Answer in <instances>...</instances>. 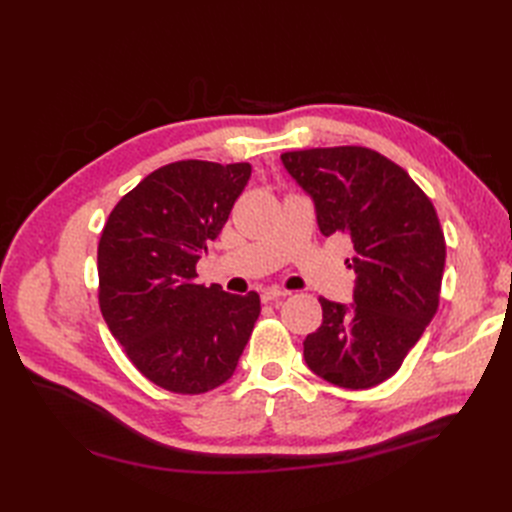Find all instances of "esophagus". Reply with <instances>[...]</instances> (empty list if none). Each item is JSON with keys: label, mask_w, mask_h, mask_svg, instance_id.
I'll list each match as a JSON object with an SVG mask.
<instances>
[{"label": "esophagus", "mask_w": 512, "mask_h": 512, "mask_svg": "<svg viewBox=\"0 0 512 512\" xmlns=\"http://www.w3.org/2000/svg\"><path fill=\"white\" fill-rule=\"evenodd\" d=\"M286 297H288V292L280 290V288H269V290H265V294H262V299H265L267 303H277Z\"/></svg>", "instance_id": "obj_1"}]
</instances>
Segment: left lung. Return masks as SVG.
<instances>
[{
  "label": "left lung",
  "mask_w": 512,
  "mask_h": 512,
  "mask_svg": "<svg viewBox=\"0 0 512 512\" xmlns=\"http://www.w3.org/2000/svg\"><path fill=\"white\" fill-rule=\"evenodd\" d=\"M312 196L324 237L354 245V303L320 299L322 324L303 342L307 367L342 389L389 380L438 312L444 232L427 194L404 168L367 147L282 153Z\"/></svg>",
  "instance_id": "obj_1"
}]
</instances>
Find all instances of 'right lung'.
<instances>
[{
  "instance_id": "obj_1",
  "label": "right lung",
  "mask_w": 512,
  "mask_h": 512,
  "mask_svg": "<svg viewBox=\"0 0 512 512\" xmlns=\"http://www.w3.org/2000/svg\"><path fill=\"white\" fill-rule=\"evenodd\" d=\"M252 166L181 160L153 170L108 215L98 243L100 312L141 374L200 395L235 374L260 314L256 292L196 282Z\"/></svg>"
}]
</instances>
